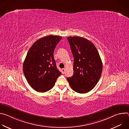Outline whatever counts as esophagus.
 <instances>
[{"label":"esophagus","mask_w":129,"mask_h":129,"mask_svg":"<svg viewBox=\"0 0 129 129\" xmlns=\"http://www.w3.org/2000/svg\"><path fill=\"white\" fill-rule=\"evenodd\" d=\"M65 72V68H63L62 69V73H63V74H64Z\"/></svg>","instance_id":"34e87169"}]
</instances>
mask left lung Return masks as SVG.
<instances>
[{
    "label": "left lung",
    "mask_w": 129,
    "mask_h": 129,
    "mask_svg": "<svg viewBox=\"0 0 129 129\" xmlns=\"http://www.w3.org/2000/svg\"><path fill=\"white\" fill-rule=\"evenodd\" d=\"M74 58L73 75L67 78L73 90L80 93L91 91L97 84L101 76L103 63L99 53L89 40L80 37H68Z\"/></svg>",
    "instance_id": "left-lung-1"
}]
</instances>
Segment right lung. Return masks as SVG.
Instances as JSON below:
<instances>
[{
  "mask_svg": "<svg viewBox=\"0 0 129 129\" xmlns=\"http://www.w3.org/2000/svg\"><path fill=\"white\" fill-rule=\"evenodd\" d=\"M62 37L49 35L36 41L28 50L23 62L24 76L36 91L44 92L54 85L61 72L53 57L55 47Z\"/></svg>",
  "mask_w": 129,
  "mask_h": 129,
  "instance_id": "add662e5",
  "label": "right lung"
}]
</instances>
